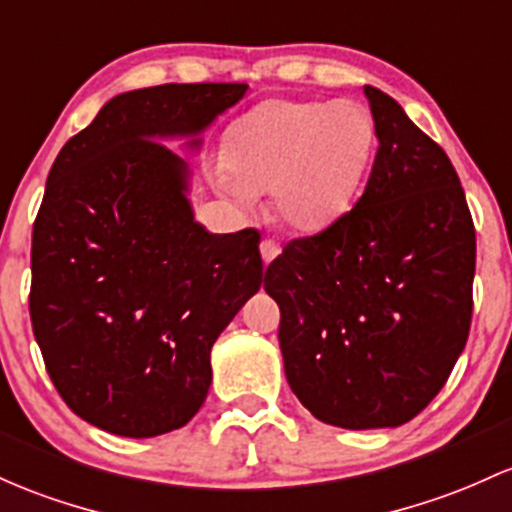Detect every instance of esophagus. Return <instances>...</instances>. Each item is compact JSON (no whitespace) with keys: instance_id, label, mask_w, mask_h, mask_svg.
<instances>
[{"instance_id":"1","label":"esophagus","mask_w":512,"mask_h":512,"mask_svg":"<svg viewBox=\"0 0 512 512\" xmlns=\"http://www.w3.org/2000/svg\"><path fill=\"white\" fill-rule=\"evenodd\" d=\"M260 255H262V262L269 265V262L274 260V257L279 255V245L274 243V240H262L260 243Z\"/></svg>"}]
</instances>
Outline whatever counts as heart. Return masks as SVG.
<instances>
[{"label": "heart", "instance_id": "obj_1", "mask_svg": "<svg viewBox=\"0 0 512 512\" xmlns=\"http://www.w3.org/2000/svg\"><path fill=\"white\" fill-rule=\"evenodd\" d=\"M376 153V123L352 99H272L233 123L223 143L226 189L238 199L272 189V216L294 233L345 218Z\"/></svg>", "mask_w": 512, "mask_h": 512}]
</instances>
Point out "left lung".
Returning a JSON list of instances; mask_svg holds the SVG:
<instances>
[{
  "label": "left lung",
  "instance_id": "8db88e82",
  "mask_svg": "<svg viewBox=\"0 0 512 512\" xmlns=\"http://www.w3.org/2000/svg\"><path fill=\"white\" fill-rule=\"evenodd\" d=\"M364 94L379 138L364 194L265 272L291 391L347 430L398 428L440 393L469 338L476 269L447 153L389 94L369 84Z\"/></svg>",
  "mask_w": 512,
  "mask_h": 512
}]
</instances>
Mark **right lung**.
<instances>
[{"label":"right lung","mask_w":512,"mask_h":512,"mask_svg":"<svg viewBox=\"0 0 512 512\" xmlns=\"http://www.w3.org/2000/svg\"><path fill=\"white\" fill-rule=\"evenodd\" d=\"M247 84H160L106 101L50 167L33 223V335L72 413L121 437L187 425L211 386V347L262 284L260 233L194 221L196 138Z\"/></svg>","instance_id":"right-lung-1"}]
</instances>
